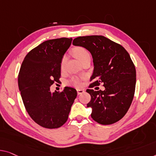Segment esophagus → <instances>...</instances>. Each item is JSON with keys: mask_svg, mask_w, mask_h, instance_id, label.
Returning <instances> with one entry per match:
<instances>
[{"mask_svg": "<svg viewBox=\"0 0 156 156\" xmlns=\"http://www.w3.org/2000/svg\"><path fill=\"white\" fill-rule=\"evenodd\" d=\"M77 92H78V94H83V93L85 92V90H82V89H78L77 90Z\"/></svg>", "mask_w": 156, "mask_h": 156, "instance_id": "obj_1", "label": "esophagus"}]
</instances>
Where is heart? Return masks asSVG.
I'll use <instances>...</instances> for the list:
<instances>
[{
	"label": "heart",
	"mask_w": 156,
	"mask_h": 156,
	"mask_svg": "<svg viewBox=\"0 0 156 156\" xmlns=\"http://www.w3.org/2000/svg\"><path fill=\"white\" fill-rule=\"evenodd\" d=\"M73 54L75 56V57L77 59L79 62L83 63V62L87 59L90 58V52H88L87 49H85L83 47H76L73 49ZM66 60V56H63L61 60V64H60V66L61 69H63ZM70 83L73 86L76 87H80L82 85V80L80 78L78 77H73L71 79Z\"/></svg>",
	"instance_id": "obj_1"
}]
</instances>
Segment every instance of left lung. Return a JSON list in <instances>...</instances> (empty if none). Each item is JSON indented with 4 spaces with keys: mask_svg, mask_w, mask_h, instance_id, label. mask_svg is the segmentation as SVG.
Instances as JSON below:
<instances>
[{
    "mask_svg": "<svg viewBox=\"0 0 156 156\" xmlns=\"http://www.w3.org/2000/svg\"><path fill=\"white\" fill-rule=\"evenodd\" d=\"M73 45L86 48L93 58L92 83L86 90L91 96L87 106L92 109V119L101 125L118 122L128 111L135 91L136 69L129 53L103 36L78 37ZM100 84L104 91L90 89Z\"/></svg>",
    "mask_w": 156,
    "mask_h": 156,
    "instance_id": "obj_1",
    "label": "left lung"
}]
</instances>
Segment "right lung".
Masks as SVG:
<instances>
[{
	"instance_id": "1",
	"label": "right lung",
	"mask_w": 156,
	"mask_h": 156,
	"mask_svg": "<svg viewBox=\"0 0 156 156\" xmlns=\"http://www.w3.org/2000/svg\"><path fill=\"white\" fill-rule=\"evenodd\" d=\"M72 38L46 41L28 53L18 75V85L25 108L34 122L48 129H55L67 121L76 89L65 87L61 92H50V86L61 76L62 58Z\"/></svg>"
}]
</instances>
